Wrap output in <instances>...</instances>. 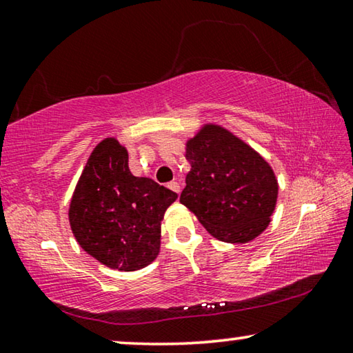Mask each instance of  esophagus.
<instances>
[{
	"label": "esophagus",
	"mask_w": 353,
	"mask_h": 353,
	"mask_svg": "<svg viewBox=\"0 0 353 353\" xmlns=\"http://www.w3.org/2000/svg\"><path fill=\"white\" fill-rule=\"evenodd\" d=\"M168 188H170V190H172V192H176L177 194L179 193H181V183H179V182H170V183H168Z\"/></svg>",
	"instance_id": "esophagus-1"
}]
</instances>
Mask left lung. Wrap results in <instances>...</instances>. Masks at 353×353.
Instances as JSON below:
<instances>
[{"mask_svg": "<svg viewBox=\"0 0 353 353\" xmlns=\"http://www.w3.org/2000/svg\"><path fill=\"white\" fill-rule=\"evenodd\" d=\"M190 172L181 203L207 231L228 243H247L270 223L278 198L275 172L247 143L207 124L187 141Z\"/></svg>", "mask_w": 353, "mask_h": 353, "instance_id": "left-lung-1", "label": "left lung"}]
</instances>
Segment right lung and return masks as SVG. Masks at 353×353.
<instances>
[{
	"instance_id": "add662e5",
	"label": "right lung",
	"mask_w": 353,
	"mask_h": 353,
	"mask_svg": "<svg viewBox=\"0 0 353 353\" xmlns=\"http://www.w3.org/2000/svg\"><path fill=\"white\" fill-rule=\"evenodd\" d=\"M177 199L170 188L128 170V154L116 138L92 150L70 201L72 232L88 254L110 268L133 272L160 251L161 220Z\"/></svg>"
}]
</instances>
